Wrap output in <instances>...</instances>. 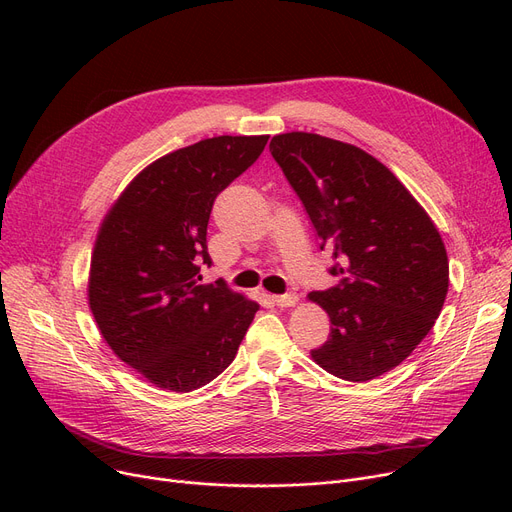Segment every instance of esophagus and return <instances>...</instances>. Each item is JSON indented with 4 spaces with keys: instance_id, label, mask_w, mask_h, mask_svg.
I'll return each mask as SVG.
<instances>
[{
    "instance_id": "obj_1",
    "label": "esophagus",
    "mask_w": 512,
    "mask_h": 512,
    "mask_svg": "<svg viewBox=\"0 0 512 512\" xmlns=\"http://www.w3.org/2000/svg\"><path fill=\"white\" fill-rule=\"evenodd\" d=\"M274 303L278 307H294L299 303V294L297 292H286V294H280V297H274Z\"/></svg>"
}]
</instances>
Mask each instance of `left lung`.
Listing matches in <instances>:
<instances>
[{
  "instance_id": "obj_1",
  "label": "left lung",
  "mask_w": 512,
  "mask_h": 512,
  "mask_svg": "<svg viewBox=\"0 0 512 512\" xmlns=\"http://www.w3.org/2000/svg\"><path fill=\"white\" fill-rule=\"evenodd\" d=\"M270 151L334 259L340 284L311 292L330 315L313 361L369 382L405 361L434 328L448 292V257L427 211L382 161L313 132L276 134Z\"/></svg>"
}]
</instances>
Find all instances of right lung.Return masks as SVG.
<instances>
[{"instance_id": "add662e5", "label": "right lung", "mask_w": 512, "mask_h": 512, "mask_svg": "<svg viewBox=\"0 0 512 512\" xmlns=\"http://www.w3.org/2000/svg\"><path fill=\"white\" fill-rule=\"evenodd\" d=\"M270 134L213 137L155 159L103 218L89 272V307L103 340L168 392L197 390L234 361L259 309L209 265L215 197L255 164Z\"/></svg>"}]
</instances>
